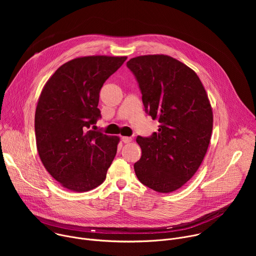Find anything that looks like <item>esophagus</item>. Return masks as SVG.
<instances>
[{
    "mask_svg": "<svg viewBox=\"0 0 256 256\" xmlns=\"http://www.w3.org/2000/svg\"><path fill=\"white\" fill-rule=\"evenodd\" d=\"M122 140L124 142V144H128V142H130L132 140V138L130 136H122Z\"/></svg>",
    "mask_w": 256,
    "mask_h": 256,
    "instance_id": "34e87169",
    "label": "esophagus"
}]
</instances>
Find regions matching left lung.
I'll return each mask as SVG.
<instances>
[{"mask_svg": "<svg viewBox=\"0 0 256 256\" xmlns=\"http://www.w3.org/2000/svg\"><path fill=\"white\" fill-rule=\"evenodd\" d=\"M126 66L142 93L144 112L158 120V132L136 142L140 159L138 179L158 192H172L194 176L206 153L212 130V112L196 72L164 54L130 58Z\"/></svg>", "mask_w": 256, "mask_h": 256, "instance_id": "obj_1", "label": "left lung"}]
</instances>
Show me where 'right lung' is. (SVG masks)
<instances>
[{
  "instance_id": "obj_1",
  "label": "right lung",
  "mask_w": 256,
  "mask_h": 256,
  "mask_svg": "<svg viewBox=\"0 0 256 256\" xmlns=\"http://www.w3.org/2000/svg\"><path fill=\"white\" fill-rule=\"evenodd\" d=\"M126 60L74 58L60 66L42 89L35 112L36 146L46 169L64 188L83 192L97 188L116 155L120 138L90 128L101 118L97 106L104 82Z\"/></svg>"
}]
</instances>
